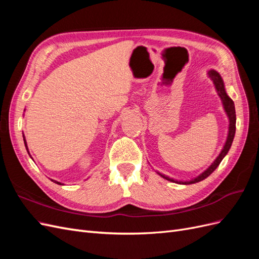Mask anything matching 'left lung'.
<instances>
[{
	"label": "left lung",
	"instance_id": "left-lung-1",
	"mask_svg": "<svg viewBox=\"0 0 259 259\" xmlns=\"http://www.w3.org/2000/svg\"><path fill=\"white\" fill-rule=\"evenodd\" d=\"M207 74L209 76V79L213 81V83H214V86H215L218 96L221 97V99H222L224 110H225L227 116H228V119H229L228 136H227V139H226V143L224 145V148L222 149L221 153L218 154V156L215 159V161L211 163L210 165L204 171H203L202 174H200L197 177H194V178H192L190 180H186V182H183V180H176L174 178H170L168 176H165L164 174H161L160 171H156V173H158L161 177L168 180V182L180 184V185H190V184L199 183V182H201V180L205 179L206 177H208L217 168V166L219 165V164H221V162L223 161V159L225 158L226 154L228 153L229 149H230V147L232 145L234 134H236V120H237L236 119V109H234V104H233L232 99L228 96V94H227V92H226L225 84H224V81L222 79L221 74H219L217 71H215V70H213V69H210L209 71L207 72Z\"/></svg>",
	"mask_w": 259,
	"mask_h": 259
}]
</instances>
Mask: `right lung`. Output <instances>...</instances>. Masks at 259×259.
Returning <instances> with one entry per match:
<instances>
[{
    "instance_id": "1",
    "label": "right lung",
    "mask_w": 259,
    "mask_h": 259,
    "mask_svg": "<svg viewBox=\"0 0 259 259\" xmlns=\"http://www.w3.org/2000/svg\"><path fill=\"white\" fill-rule=\"evenodd\" d=\"M23 143H25L26 149H27V151H28V153H29V150H28V146H27V142H26V138H25V136H23ZM29 155H30V153H29ZM30 156H31V155H30ZM52 182H54V183H56V184H58V185H62L61 183H59V182H56V180H53V179H52Z\"/></svg>"
}]
</instances>
